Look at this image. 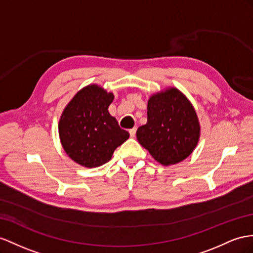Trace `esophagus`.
<instances>
[{"instance_id":"1","label":"esophagus","mask_w":253,"mask_h":253,"mask_svg":"<svg viewBox=\"0 0 253 253\" xmlns=\"http://www.w3.org/2000/svg\"><path fill=\"white\" fill-rule=\"evenodd\" d=\"M135 131H137V127H133L131 129H129V133H130V137H134L135 135Z\"/></svg>"}]
</instances>
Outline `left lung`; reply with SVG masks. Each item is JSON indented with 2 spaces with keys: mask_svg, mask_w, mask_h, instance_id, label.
<instances>
[{
  "mask_svg": "<svg viewBox=\"0 0 253 253\" xmlns=\"http://www.w3.org/2000/svg\"><path fill=\"white\" fill-rule=\"evenodd\" d=\"M200 122L189 99L176 87L153 94L147 101V123L137 130L139 143L164 166L191 155L200 139Z\"/></svg>",
  "mask_w": 253,
  "mask_h": 253,
  "instance_id": "obj_1",
  "label": "left lung"
}]
</instances>
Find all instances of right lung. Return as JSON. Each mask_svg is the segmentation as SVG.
<instances>
[{
	"instance_id": "1",
	"label": "right lung",
	"mask_w": 253,
	"mask_h": 253,
	"mask_svg": "<svg viewBox=\"0 0 253 253\" xmlns=\"http://www.w3.org/2000/svg\"><path fill=\"white\" fill-rule=\"evenodd\" d=\"M113 99V93L89 84L63 110L59 122L60 140L65 153L78 165L102 166L112 158L116 147L129 138V132L122 129L108 111Z\"/></svg>"
}]
</instances>
